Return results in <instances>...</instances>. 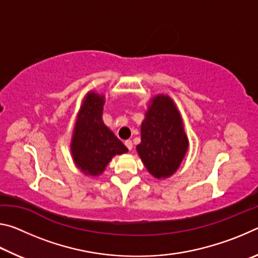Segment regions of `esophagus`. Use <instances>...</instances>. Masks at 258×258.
<instances>
[{
    "mask_svg": "<svg viewBox=\"0 0 258 258\" xmlns=\"http://www.w3.org/2000/svg\"><path fill=\"white\" fill-rule=\"evenodd\" d=\"M125 146H126V148H127V149L131 151L133 149V143H132V141H131V140H126L125 141Z\"/></svg>",
    "mask_w": 258,
    "mask_h": 258,
    "instance_id": "esophagus-1",
    "label": "esophagus"
}]
</instances>
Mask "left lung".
Returning a JSON list of instances; mask_svg holds the SVG:
<instances>
[{
  "label": "left lung",
  "instance_id": "1",
  "mask_svg": "<svg viewBox=\"0 0 258 258\" xmlns=\"http://www.w3.org/2000/svg\"><path fill=\"white\" fill-rule=\"evenodd\" d=\"M189 150V140L181 113L167 94L150 99L141 124L137 151L143 165L157 180L172 176Z\"/></svg>",
  "mask_w": 258,
  "mask_h": 258
}]
</instances>
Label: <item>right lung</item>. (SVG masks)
<instances>
[{
    "instance_id": "1",
    "label": "right lung",
    "mask_w": 258,
    "mask_h": 258,
    "mask_svg": "<svg viewBox=\"0 0 258 258\" xmlns=\"http://www.w3.org/2000/svg\"><path fill=\"white\" fill-rule=\"evenodd\" d=\"M103 94L90 91L82 100L74 126L71 154L74 164L86 176H99L117 155L128 151L103 123Z\"/></svg>"
}]
</instances>
